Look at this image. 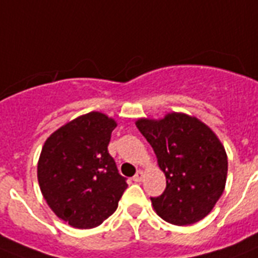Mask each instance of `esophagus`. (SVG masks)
I'll return each mask as SVG.
<instances>
[{
    "instance_id": "obj_1",
    "label": "esophagus",
    "mask_w": 258,
    "mask_h": 258,
    "mask_svg": "<svg viewBox=\"0 0 258 258\" xmlns=\"http://www.w3.org/2000/svg\"><path fill=\"white\" fill-rule=\"evenodd\" d=\"M143 177H144L143 171H138V172L135 173V176H134V181H136V183H140V181L143 180Z\"/></svg>"
}]
</instances>
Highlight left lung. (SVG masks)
Wrapping results in <instances>:
<instances>
[{"instance_id":"8db88e82","label":"left lung","mask_w":258,"mask_h":258,"mask_svg":"<svg viewBox=\"0 0 258 258\" xmlns=\"http://www.w3.org/2000/svg\"><path fill=\"white\" fill-rule=\"evenodd\" d=\"M135 124L154 148L167 180L164 192L151 198L155 212L173 225L204 219L227 183V152L216 134L181 112H169L163 119L140 118Z\"/></svg>"}]
</instances>
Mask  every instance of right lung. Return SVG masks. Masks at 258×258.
Listing matches in <instances>:
<instances>
[{
  "mask_svg": "<svg viewBox=\"0 0 258 258\" xmlns=\"http://www.w3.org/2000/svg\"><path fill=\"white\" fill-rule=\"evenodd\" d=\"M116 122L91 111L54 131L39 155L41 192L60 220L78 229L95 228L110 217L127 183L108 154Z\"/></svg>",
  "mask_w": 258,
  "mask_h": 258,
  "instance_id": "add662e5",
  "label": "right lung"
}]
</instances>
